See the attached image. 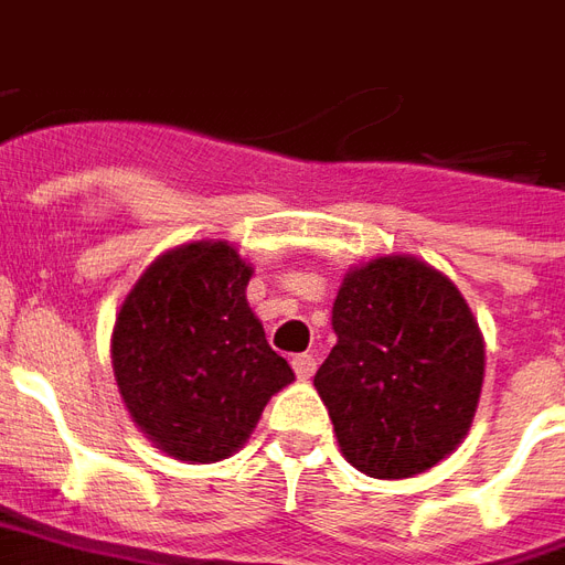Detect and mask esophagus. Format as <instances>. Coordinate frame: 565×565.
<instances>
[{
	"label": "esophagus",
	"mask_w": 565,
	"mask_h": 565,
	"mask_svg": "<svg viewBox=\"0 0 565 565\" xmlns=\"http://www.w3.org/2000/svg\"><path fill=\"white\" fill-rule=\"evenodd\" d=\"M291 367H295V373H298L300 382H307V379H312V373H316V358L312 355H295L291 358Z\"/></svg>",
	"instance_id": "esophagus-1"
}]
</instances>
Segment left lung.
Masks as SVG:
<instances>
[{
	"label": "left lung",
	"instance_id": "left-lung-1",
	"mask_svg": "<svg viewBox=\"0 0 565 565\" xmlns=\"http://www.w3.org/2000/svg\"><path fill=\"white\" fill-rule=\"evenodd\" d=\"M331 324L312 385L345 460L413 479L451 455L484 382V340L455 282L415 255H382L345 274Z\"/></svg>",
	"mask_w": 565,
	"mask_h": 565
}]
</instances>
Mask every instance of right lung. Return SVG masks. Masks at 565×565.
<instances>
[{"instance_id": "obj_1", "label": "right lung", "mask_w": 565, "mask_h": 565, "mask_svg": "<svg viewBox=\"0 0 565 565\" xmlns=\"http://www.w3.org/2000/svg\"><path fill=\"white\" fill-rule=\"evenodd\" d=\"M253 267L225 241L159 255L117 312L110 361L131 422L164 455L216 463L295 379L246 303Z\"/></svg>"}]
</instances>
